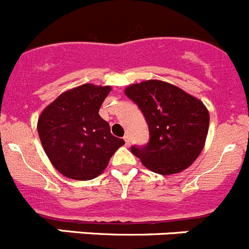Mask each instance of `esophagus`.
I'll use <instances>...</instances> for the list:
<instances>
[{
  "label": "esophagus",
  "instance_id": "34e87169",
  "mask_svg": "<svg viewBox=\"0 0 249 249\" xmlns=\"http://www.w3.org/2000/svg\"><path fill=\"white\" fill-rule=\"evenodd\" d=\"M123 139H124V142H126L127 145H128V144L131 143V139H129V136H128V134H126V136L123 137Z\"/></svg>",
  "mask_w": 249,
  "mask_h": 249
}]
</instances>
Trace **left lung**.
Returning a JSON list of instances; mask_svg holds the SVG:
<instances>
[{"instance_id": "1", "label": "left lung", "mask_w": 249, "mask_h": 249, "mask_svg": "<svg viewBox=\"0 0 249 249\" xmlns=\"http://www.w3.org/2000/svg\"><path fill=\"white\" fill-rule=\"evenodd\" d=\"M124 94L138 105L149 127V143L131 148L155 174L174 175L191 166L204 148L209 111L181 88L150 79L132 84Z\"/></svg>"}]
</instances>
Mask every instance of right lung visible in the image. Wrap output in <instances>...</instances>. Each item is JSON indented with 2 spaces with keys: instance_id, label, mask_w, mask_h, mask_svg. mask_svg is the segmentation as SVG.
Masks as SVG:
<instances>
[{
  "instance_id": "1",
  "label": "right lung",
  "mask_w": 249,
  "mask_h": 249,
  "mask_svg": "<svg viewBox=\"0 0 249 249\" xmlns=\"http://www.w3.org/2000/svg\"><path fill=\"white\" fill-rule=\"evenodd\" d=\"M111 87L83 84L61 94L37 120L42 148L63 176L78 181L98 177L124 141L112 136L99 108Z\"/></svg>"
}]
</instances>
